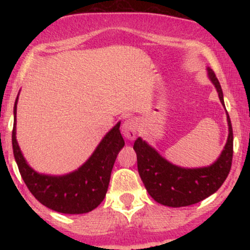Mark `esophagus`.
Segmentation results:
<instances>
[{
	"mask_svg": "<svg viewBox=\"0 0 250 250\" xmlns=\"http://www.w3.org/2000/svg\"><path fill=\"white\" fill-rule=\"evenodd\" d=\"M121 131L125 139L134 140L135 137H136L137 131H139V123H137V120L134 119V117L125 119V121L122 123Z\"/></svg>",
	"mask_w": 250,
	"mask_h": 250,
	"instance_id": "obj_1",
	"label": "esophagus"
}]
</instances>
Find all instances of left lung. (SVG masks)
<instances>
[{
	"label": "left lung",
	"mask_w": 250,
	"mask_h": 250,
	"mask_svg": "<svg viewBox=\"0 0 250 250\" xmlns=\"http://www.w3.org/2000/svg\"><path fill=\"white\" fill-rule=\"evenodd\" d=\"M208 77L219 93L220 101L225 105L223 93L216 75L207 68ZM228 139L219 159L213 165L202 168H182L170 163L141 137L134 143L137 156V169L141 180L156 202L168 207H187L207 199L225 182L233 161V128L227 113Z\"/></svg>",
	"instance_id": "left-lung-1"
}]
</instances>
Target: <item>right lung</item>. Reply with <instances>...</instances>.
I'll use <instances>...</instances> for the list:
<instances>
[{"label": "right lung", "mask_w": 250, "mask_h": 250, "mask_svg": "<svg viewBox=\"0 0 250 250\" xmlns=\"http://www.w3.org/2000/svg\"><path fill=\"white\" fill-rule=\"evenodd\" d=\"M16 97L11 141L15 161L25 186L35 199L62 214H84L104 199L117 154L125 146L120 125L108 131L93 155L77 170L61 176L39 174L28 165L16 140Z\"/></svg>", "instance_id": "obj_1"}]
</instances>
